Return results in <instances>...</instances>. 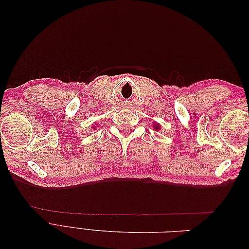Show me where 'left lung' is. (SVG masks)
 I'll use <instances>...</instances> for the list:
<instances>
[{"label": "left lung", "instance_id": "left-lung-1", "mask_svg": "<svg viewBox=\"0 0 249 249\" xmlns=\"http://www.w3.org/2000/svg\"><path fill=\"white\" fill-rule=\"evenodd\" d=\"M154 129H157V130H159V129H160V125H159V124H154Z\"/></svg>", "mask_w": 249, "mask_h": 249}]
</instances>
